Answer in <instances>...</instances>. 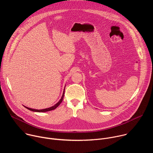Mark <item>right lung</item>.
Returning <instances> with one entry per match:
<instances>
[{
	"mask_svg": "<svg viewBox=\"0 0 153 153\" xmlns=\"http://www.w3.org/2000/svg\"><path fill=\"white\" fill-rule=\"evenodd\" d=\"M65 92V88L64 89V91H63V94H62V95L61 98V99L59 100V101H58V102L55 104L54 106L50 107V108H46V109H39V110H38V109H32V108H27L26 106H25V108H26V109H29V111H33V112H48V111H52V110H54L55 109L62 101V100H63V98H64V92Z\"/></svg>",
	"mask_w": 153,
	"mask_h": 153,
	"instance_id": "obj_1",
	"label": "right lung"
}]
</instances>
